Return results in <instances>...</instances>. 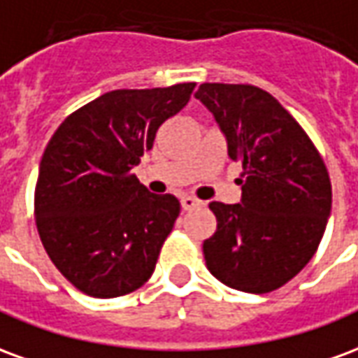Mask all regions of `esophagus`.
Here are the masks:
<instances>
[{
  "instance_id": "34e87169",
  "label": "esophagus",
  "mask_w": 358,
  "mask_h": 358,
  "mask_svg": "<svg viewBox=\"0 0 358 358\" xmlns=\"http://www.w3.org/2000/svg\"><path fill=\"white\" fill-rule=\"evenodd\" d=\"M199 205H201V201L192 197V195H184V197H182V209L184 210H192L195 209V207H199Z\"/></svg>"
}]
</instances>
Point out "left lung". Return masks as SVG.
<instances>
[{
    "label": "left lung",
    "mask_w": 358,
    "mask_h": 358,
    "mask_svg": "<svg viewBox=\"0 0 358 358\" xmlns=\"http://www.w3.org/2000/svg\"><path fill=\"white\" fill-rule=\"evenodd\" d=\"M195 99L217 120L228 157L243 166L240 203H209L217 232L203 243L207 268L234 289L274 292L299 274L322 240L331 210L326 164L264 90L201 84Z\"/></svg>",
    "instance_id": "left-lung-1"
}]
</instances>
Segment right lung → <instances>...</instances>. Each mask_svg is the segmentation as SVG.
Segmentation results:
<instances>
[{
	"label": "right lung",
	"mask_w": 358,
	"mask_h": 358,
	"mask_svg": "<svg viewBox=\"0 0 358 358\" xmlns=\"http://www.w3.org/2000/svg\"><path fill=\"white\" fill-rule=\"evenodd\" d=\"M195 84L115 90L65 118L43 151L36 224L59 272L86 295L110 299L148 282L180 215L132 169L166 118L186 107Z\"/></svg>",
	"instance_id": "right-lung-1"
}]
</instances>
